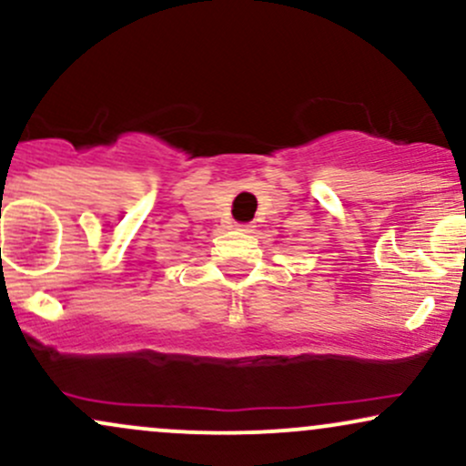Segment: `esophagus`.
<instances>
[{"label": "esophagus", "mask_w": 466, "mask_h": 466, "mask_svg": "<svg viewBox=\"0 0 466 466\" xmlns=\"http://www.w3.org/2000/svg\"><path fill=\"white\" fill-rule=\"evenodd\" d=\"M237 228L243 229V232H251V228L254 226H251V223H237Z\"/></svg>", "instance_id": "esophagus-1"}]
</instances>
